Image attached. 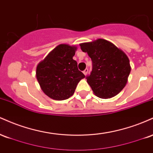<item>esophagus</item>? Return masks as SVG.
Returning a JSON list of instances; mask_svg holds the SVG:
<instances>
[{"instance_id":"esophagus-1","label":"esophagus","mask_w":153,"mask_h":153,"mask_svg":"<svg viewBox=\"0 0 153 153\" xmlns=\"http://www.w3.org/2000/svg\"><path fill=\"white\" fill-rule=\"evenodd\" d=\"M88 68H85V69L84 70V71H83V72H82V73H83V74H84V75H87V73H88Z\"/></svg>"}]
</instances>
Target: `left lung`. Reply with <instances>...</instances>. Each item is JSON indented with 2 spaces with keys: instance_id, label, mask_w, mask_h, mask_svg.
Listing matches in <instances>:
<instances>
[{
  "instance_id": "8db88e82",
  "label": "left lung",
  "mask_w": 153,
  "mask_h": 153,
  "mask_svg": "<svg viewBox=\"0 0 153 153\" xmlns=\"http://www.w3.org/2000/svg\"><path fill=\"white\" fill-rule=\"evenodd\" d=\"M80 46L92 60V71L86 79L94 94L105 99L117 96L127 84L131 71L127 54L103 39Z\"/></svg>"
}]
</instances>
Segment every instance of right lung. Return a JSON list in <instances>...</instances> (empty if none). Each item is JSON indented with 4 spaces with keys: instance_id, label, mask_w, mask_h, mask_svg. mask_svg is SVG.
Instances as JSON below:
<instances>
[{
    "instance_id": "1",
    "label": "right lung",
    "mask_w": 153,
    "mask_h": 153,
    "mask_svg": "<svg viewBox=\"0 0 153 153\" xmlns=\"http://www.w3.org/2000/svg\"><path fill=\"white\" fill-rule=\"evenodd\" d=\"M77 47L61 44L52 50L36 67V77L42 91L54 100L62 101L74 94L85 75L73 59Z\"/></svg>"
}]
</instances>
